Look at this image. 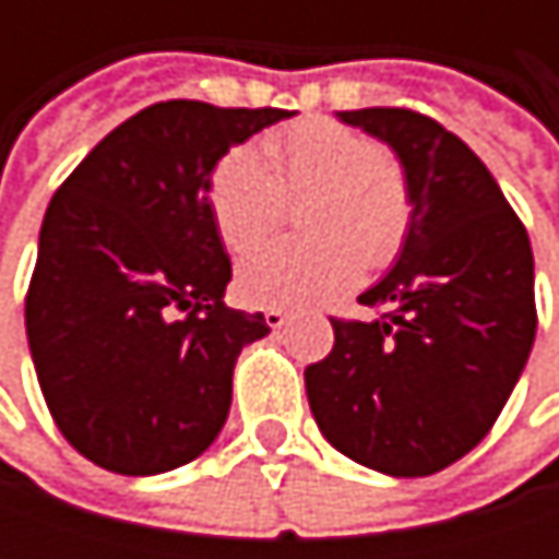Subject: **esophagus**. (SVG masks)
<instances>
[{
    "label": "esophagus",
    "mask_w": 559,
    "mask_h": 559,
    "mask_svg": "<svg viewBox=\"0 0 559 559\" xmlns=\"http://www.w3.org/2000/svg\"><path fill=\"white\" fill-rule=\"evenodd\" d=\"M265 323H269L272 330H281V326L287 323V310H281V307H269V310H265Z\"/></svg>",
    "instance_id": "esophagus-1"
}]
</instances>
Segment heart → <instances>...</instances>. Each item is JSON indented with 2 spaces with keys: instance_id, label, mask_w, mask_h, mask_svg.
Listing matches in <instances>:
<instances>
[{
  "instance_id": "b5f03b06",
  "label": "heart",
  "mask_w": 559,
  "mask_h": 559,
  "mask_svg": "<svg viewBox=\"0 0 559 559\" xmlns=\"http://www.w3.org/2000/svg\"><path fill=\"white\" fill-rule=\"evenodd\" d=\"M310 197L304 229L313 239L269 242L239 265V294L259 307L333 300L397 259L414 216L407 177L366 132L326 116L284 126L252 148L226 152L210 177V213L233 252L259 246L284 216V197Z\"/></svg>"
}]
</instances>
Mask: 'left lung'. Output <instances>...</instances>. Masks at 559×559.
<instances>
[{
  "mask_svg": "<svg viewBox=\"0 0 559 559\" xmlns=\"http://www.w3.org/2000/svg\"><path fill=\"white\" fill-rule=\"evenodd\" d=\"M340 122L397 155L414 216L397 262L330 320L333 349L304 369L320 433L359 466L414 479L466 456L496 424L537 333L527 233L476 152L411 109Z\"/></svg>",
  "mask_w": 559,
  "mask_h": 559,
  "instance_id": "1",
  "label": "left lung"
}]
</instances>
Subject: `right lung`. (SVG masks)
<instances>
[{
    "mask_svg": "<svg viewBox=\"0 0 559 559\" xmlns=\"http://www.w3.org/2000/svg\"><path fill=\"white\" fill-rule=\"evenodd\" d=\"M290 116L155 103L57 187L25 330L57 430L90 463L155 476L219 437L236 359L272 326L223 304L233 265L210 177L233 145Z\"/></svg>",
    "mask_w": 559,
    "mask_h": 559,
    "instance_id": "right-lung-1",
    "label": "right lung"
}]
</instances>
